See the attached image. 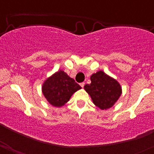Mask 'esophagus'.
Listing matches in <instances>:
<instances>
[{"label": "esophagus", "mask_w": 154, "mask_h": 154, "mask_svg": "<svg viewBox=\"0 0 154 154\" xmlns=\"http://www.w3.org/2000/svg\"><path fill=\"white\" fill-rule=\"evenodd\" d=\"M79 85H80L81 87H82V88H84V86H85V82H81L80 84H79Z\"/></svg>", "instance_id": "obj_1"}]
</instances>
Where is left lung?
<instances>
[{
    "instance_id": "8db88e82",
    "label": "left lung",
    "mask_w": 154,
    "mask_h": 154,
    "mask_svg": "<svg viewBox=\"0 0 154 154\" xmlns=\"http://www.w3.org/2000/svg\"><path fill=\"white\" fill-rule=\"evenodd\" d=\"M91 84L85 85L84 88L96 106L103 110L108 109L119 99L122 88L115 79L99 71L91 75Z\"/></svg>"
}]
</instances>
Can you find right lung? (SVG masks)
Returning <instances> with one entry per match:
<instances>
[{
    "label": "right lung",
    "mask_w": 154,
    "mask_h": 154,
    "mask_svg": "<svg viewBox=\"0 0 154 154\" xmlns=\"http://www.w3.org/2000/svg\"><path fill=\"white\" fill-rule=\"evenodd\" d=\"M82 88L63 71L56 72L43 83L42 91L51 105L61 107L69 101L74 93Z\"/></svg>",
    "instance_id": "1"
}]
</instances>
